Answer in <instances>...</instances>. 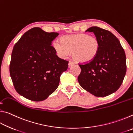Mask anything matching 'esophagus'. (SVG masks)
Segmentation results:
<instances>
[{
	"label": "esophagus",
	"mask_w": 133,
	"mask_h": 133,
	"mask_svg": "<svg viewBox=\"0 0 133 133\" xmlns=\"http://www.w3.org/2000/svg\"><path fill=\"white\" fill-rule=\"evenodd\" d=\"M74 65H75V63H74L73 62H69V67L73 66H74Z\"/></svg>",
	"instance_id": "obj_1"
}]
</instances>
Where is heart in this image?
Instances as JSON below:
<instances>
[{
	"instance_id": "1",
	"label": "heart",
	"mask_w": 133,
	"mask_h": 133,
	"mask_svg": "<svg viewBox=\"0 0 133 133\" xmlns=\"http://www.w3.org/2000/svg\"><path fill=\"white\" fill-rule=\"evenodd\" d=\"M53 47L60 57H66L71 52L75 61L87 63L96 57L100 44L96 37L80 33L63 36L60 42L55 40Z\"/></svg>"
}]
</instances>
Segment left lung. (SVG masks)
I'll list each match as a JSON object with an SVG mask.
<instances>
[{"mask_svg":"<svg viewBox=\"0 0 133 133\" xmlns=\"http://www.w3.org/2000/svg\"><path fill=\"white\" fill-rule=\"evenodd\" d=\"M85 31L93 32L100 48L91 62L79 64L78 82L82 88L96 97L116 92L122 84L127 70L126 57L118 39L111 32L96 26Z\"/></svg>","mask_w":133,"mask_h":133,"instance_id":"obj_1","label":"left lung"}]
</instances>
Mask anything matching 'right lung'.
Wrapping results in <instances>:
<instances>
[{"label": "right lung", "mask_w": 133, "mask_h": 133, "mask_svg": "<svg viewBox=\"0 0 133 133\" xmlns=\"http://www.w3.org/2000/svg\"><path fill=\"white\" fill-rule=\"evenodd\" d=\"M58 35L33 28L15 44L9 69L15 89L20 95L40 102L57 89L69 63L58 57L51 46Z\"/></svg>", "instance_id": "obj_1"}]
</instances>
